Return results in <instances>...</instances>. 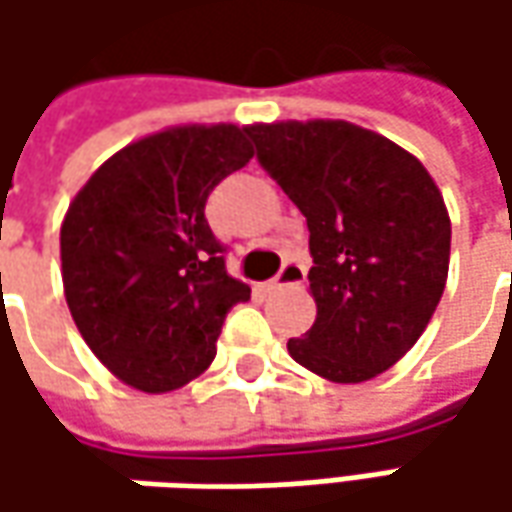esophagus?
I'll return each mask as SVG.
<instances>
[{"label": "esophagus", "mask_w": 512, "mask_h": 512, "mask_svg": "<svg viewBox=\"0 0 512 512\" xmlns=\"http://www.w3.org/2000/svg\"><path fill=\"white\" fill-rule=\"evenodd\" d=\"M307 265L302 259H287L282 270L270 279L265 285V290H279V287H290V285H302L305 282Z\"/></svg>", "instance_id": "esophagus-1"}]
</instances>
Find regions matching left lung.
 Listing matches in <instances>:
<instances>
[{
  "label": "left lung",
  "instance_id": "obj_1",
  "mask_svg": "<svg viewBox=\"0 0 512 512\" xmlns=\"http://www.w3.org/2000/svg\"><path fill=\"white\" fill-rule=\"evenodd\" d=\"M259 165L305 213L316 322L287 350L330 382L384 373L424 333L450 265V216L424 165L350 122L250 125Z\"/></svg>",
  "mask_w": 512,
  "mask_h": 512
}]
</instances>
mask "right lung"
<instances>
[{
	"label": "right lung",
	"instance_id": "1",
	"mask_svg": "<svg viewBox=\"0 0 512 512\" xmlns=\"http://www.w3.org/2000/svg\"><path fill=\"white\" fill-rule=\"evenodd\" d=\"M253 159L247 130L187 125L113 153L70 202L62 282L96 359L145 393L196 379L250 287L205 219L210 190Z\"/></svg>",
	"mask_w": 512,
	"mask_h": 512
}]
</instances>
